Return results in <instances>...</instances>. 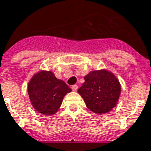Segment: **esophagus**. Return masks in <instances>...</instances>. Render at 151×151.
<instances>
[{
    "instance_id": "esophagus-1",
    "label": "esophagus",
    "mask_w": 151,
    "mask_h": 151,
    "mask_svg": "<svg viewBox=\"0 0 151 151\" xmlns=\"http://www.w3.org/2000/svg\"><path fill=\"white\" fill-rule=\"evenodd\" d=\"M71 88H72V90L73 91H76L78 90V85H73V86H71Z\"/></svg>"
}]
</instances>
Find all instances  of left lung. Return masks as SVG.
<instances>
[{
	"mask_svg": "<svg viewBox=\"0 0 151 151\" xmlns=\"http://www.w3.org/2000/svg\"><path fill=\"white\" fill-rule=\"evenodd\" d=\"M78 90L87 108L96 114L109 112L115 107L121 93L118 78L106 69L91 71Z\"/></svg>",
	"mask_w": 151,
	"mask_h": 151,
	"instance_id": "obj_1",
	"label": "left lung"
}]
</instances>
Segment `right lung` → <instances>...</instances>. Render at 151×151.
Instances as JSON below:
<instances>
[{
    "label": "right lung",
    "instance_id": "obj_1",
    "mask_svg": "<svg viewBox=\"0 0 151 151\" xmlns=\"http://www.w3.org/2000/svg\"><path fill=\"white\" fill-rule=\"evenodd\" d=\"M71 91L64 81L56 78L51 71L45 70L32 76L28 85L32 105L45 115H52L57 112L65 96Z\"/></svg>",
    "mask_w": 151,
    "mask_h": 151
}]
</instances>
